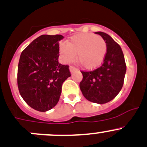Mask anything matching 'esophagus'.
Wrapping results in <instances>:
<instances>
[{
	"label": "esophagus",
	"mask_w": 147,
	"mask_h": 147,
	"mask_svg": "<svg viewBox=\"0 0 147 147\" xmlns=\"http://www.w3.org/2000/svg\"><path fill=\"white\" fill-rule=\"evenodd\" d=\"M77 69H78V68L75 67H74V66H72V65L69 66V71H70L71 73L74 72L75 70H77Z\"/></svg>",
	"instance_id": "1"
}]
</instances>
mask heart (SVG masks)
I'll use <instances>...</instances> for the list:
<instances>
[{"instance_id": "heart-1", "label": "heart", "mask_w": 147, "mask_h": 147, "mask_svg": "<svg viewBox=\"0 0 147 147\" xmlns=\"http://www.w3.org/2000/svg\"><path fill=\"white\" fill-rule=\"evenodd\" d=\"M59 52L63 62H72L76 58L83 67L92 69L103 61L107 52V45L103 38L93 34H78L69 39L67 45L62 44Z\"/></svg>"}]
</instances>
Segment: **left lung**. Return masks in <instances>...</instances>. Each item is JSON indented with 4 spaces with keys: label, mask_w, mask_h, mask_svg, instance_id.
<instances>
[{
    "label": "left lung",
    "mask_w": 147,
    "mask_h": 147,
    "mask_svg": "<svg viewBox=\"0 0 147 147\" xmlns=\"http://www.w3.org/2000/svg\"><path fill=\"white\" fill-rule=\"evenodd\" d=\"M103 38L107 45V52L103 62L96 69L89 72L81 71L82 80L80 88L87 100L99 104L113 100L121 90L126 72L123 52L108 34L95 32Z\"/></svg>",
    "instance_id": "8db88e82"
}]
</instances>
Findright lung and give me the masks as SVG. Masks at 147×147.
Returning a JSON list of instances; mask_svg holds the SVG:
<instances>
[{
  "label": "right lung",
  "mask_w": 147,
  "mask_h": 147,
  "mask_svg": "<svg viewBox=\"0 0 147 147\" xmlns=\"http://www.w3.org/2000/svg\"><path fill=\"white\" fill-rule=\"evenodd\" d=\"M59 35H42L22 52L18 65L17 83L23 99L34 109L45 112L59 100L64 81L71 76L68 65L58 62Z\"/></svg>",
  "instance_id": "obj_1"
}]
</instances>
